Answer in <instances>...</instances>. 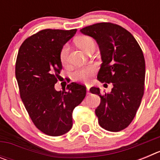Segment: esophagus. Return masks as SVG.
I'll list each match as a JSON object with an SVG mask.
<instances>
[{"label": "esophagus", "mask_w": 160, "mask_h": 160, "mask_svg": "<svg viewBox=\"0 0 160 160\" xmlns=\"http://www.w3.org/2000/svg\"><path fill=\"white\" fill-rule=\"evenodd\" d=\"M87 94H90V86L89 85H87Z\"/></svg>", "instance_id": "1"}]
</instances>
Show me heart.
I'll return each mask as SVG.
<instances>
[{
    "label": "heart",
    "mask_w": 160,
    "mask_h": 160,
    "mask_svg": "<svg viewBox=\"0 0 160 160\" xmlns=\"http://www.w3.org/2000/svg\"><path fill=\"white\" fill-rule=\"evenodd\" d=\"M77 46H78L83 51L87 53V49H89L90 46L94 45V42L92 38L88 36H82L79 37L75 41ZM68 48L67 45H65L60 52V60L62 64H66L68 60ZM95 72V67L93 66H87V67L79 68L73 72L72 73V78L74 80L78 82H87L90 77L93 75Z\"/></svg>",
    "instance_id": "heart-1"
}]
</instances>
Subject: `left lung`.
I'll return each instance as SVG.
<instances>
[{"mask_svg": "<svg viewBox=\"0 0 160 160\" xmlns=\"http://www.w3.org/2000/svg\"><path fill=\"white\" fill-rule=\"evenodd\" d=\"M97 42L102 63L98 73L101 82L112 83L110 93L90 91L101 98L95 110L98 123L109 131L128 128L140 106L145 82V60L142 49L131 32L112 23H97L80 29Z\"/></svg>", "mask_w": 160, "mask_h": 160, "instance_id": "left-lung-1", "label": "left lung"}]
</instances>
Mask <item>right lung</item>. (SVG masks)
<instances>
[{"label":"right lung","mask_w":160,"mask_h":160,"mask_svg":"<svg viewBox=\"0 0 160 160\" xmlns=\"http://www.w3.org/2000/svg\"><path fill=\"white\" fill-rule=\"evenodd\" d=\"M77 29H43L25 39L18 51L15 74L21 98L38 129L50 136L62 135L73 126V109L82 102L86 87L76 82L57 91L62 65V48Z\"/></svg>","instance_id":"obj_1"}]
</instances>
